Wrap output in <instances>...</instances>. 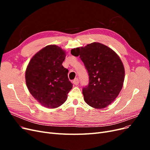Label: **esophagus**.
Returning <instances> with one entry per match:
<instances>
[{
	"mask_svg": "<svg viewBox=\"0 0 150 150\" xmlns=\"http://www.w3.org/2000/svg\"><path fill=\"white\" fill-rule=\"evenodd\" d=\"M72 83H73V84H75V85H78V84H79V79H78V78L74 79L73 80V81H72Z\"/></svg>",
	"mask_w": 150,
	"mask_h": 150,
	"instance_id": "esophagus-1",
	"label": "esophagus"
}]
</instances>
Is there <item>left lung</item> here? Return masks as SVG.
<instances>
[{"instance_id": "1", "label": "left lung", "mask_w": 150, "mask_h": 150, "mask_svg": "<svg viewBox=\"0 0 150 150\" xmlns=\"http://www.w3.org/2000/svg\"><path fill=\"white\" fill-rule=\"evenodd\" d=\"M89 75V84L83 88L85 102L96 109H103L114 101L123 85L125 68L118 55L103 44L93 42L72 49Z\"/></svg>"}]
</instances>
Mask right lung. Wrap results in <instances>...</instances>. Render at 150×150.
<instances>
[{"mask_svg": "<svg viewBox=\"0 0 150 150\" xmlns=\"http://www.w3.org/2000/svg\"><path fill=\"white\" fill-rule=\"evenodd\" d=\"M66 52L56 45H49L32 57L25 71V82L30 93L42 106L56 108L61 106L72 88L68 71L62 65Z\"/></svg>", "mask_w": 150, "mask_h": 150, "instance_id": "right-lung-1", "label": "right lung"}]
</instances>
